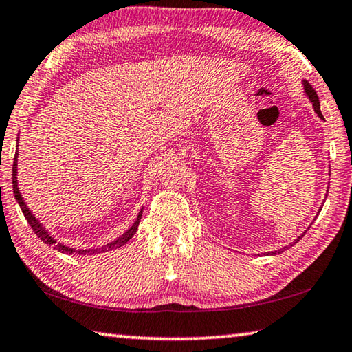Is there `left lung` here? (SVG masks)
<instances>
[{
  "label": "left lung",
  "mask_w": 352,
  "mask_h": 352,
  "mask_svg": "<svg viewBox=\"0 0 352 352\" xmlns=\"http://www.w3.org/2000/svg\"><path fill=\"white\" fill-rule=\"evenodd\" d=\"M303 86H305V92H306V96L309 97V100L312 102V107H314V111H316L317 113V116L320 117V119H324L323 117V114H322V111H320V102H318V96H317V92H316V89L312 88V86L309 85V82H307V80H303ZM324 204V202H323ZM323 207V206H322ZM322 207H320V210H318V213L322 212ZM312 226V224H311ZM307 229H309V227H307ZM307 232V230H306ZM305 232V233H306ZM305 233H301V235L297 238V239H294V243H291L289 245H285V248L283 249H278V250H274V252H267V255H278V254H281V252H285L286 249H289V248H292V245H295L297 244L301 238L305 236Z\"/></svg>",
  "instance_id": "obj_1"
}]
</instances>
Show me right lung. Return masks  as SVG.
Segmentation results:
<instances>
[{"instance_id": "1", "label": "right lung", "mask_w": 352, "mask_h": 352, "mask_svg": "<svg viewBox=\"0 0 352 352\" xmlns=\"http://www.w3.org/2000/svg\"><path fill=\"white\" fill-rule=\"evenodd\" d=\"M16 150H18V148H16ZM16 168H18V151L15 153L14 165H12V184H14V186H12V188H14L15 199H16L18 204H20L21 212H23V214H24V218L28 219V223H29L30 227H32V230L35 232V235L38 236L43 243L52 245V248H54L55 250L61 252V254H67V255H72V254L86 255V254H100V252L119 249V248H122V245H125V244L129 241V239L133 238L135 230H138L139 223H140L142 212H144V207L140 208V212H139V214H138V218H135V221L133 223V226L129 227V229H128L125 233H123L122 236L114 239V241L108 243L107 245H102V248H98V249H74V248H67V245L61 244V243H57V239H54V236L51 235V233H49V232L45 229V227H43V224L40 223L38 219H36V218L34 217L32 212H30L29 207L26 206V202H24L23 196H21V193H20V188H18V181H16V173H18V170H16Z\"/></svg>"}]
</instances>
